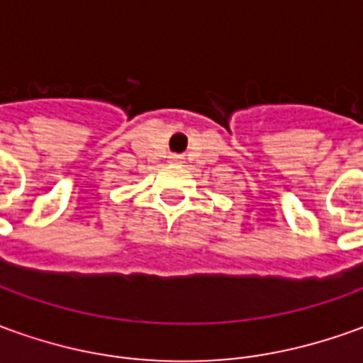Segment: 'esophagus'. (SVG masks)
<instances>
[{"label":"esophagus","instance_id":"obj_1","mask_svg":"<svg viewBox=\"0 0 363 363\" xmlns=\"http://www.w3.org/2000/svg\"><path fill=\"white\" fill-rule=\"evenodd\" d=\"M182 160H184V157L176 156V154H172V156H169V162H172V164H182Z\"/></svg>","mask_w":363,"mask_h":363}]
</instances>
